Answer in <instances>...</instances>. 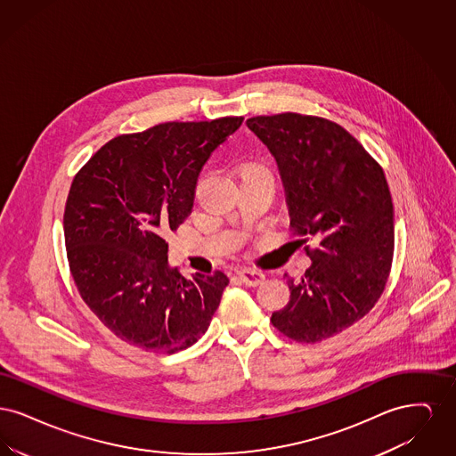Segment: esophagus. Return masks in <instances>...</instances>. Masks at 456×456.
<instances>
[{
  "label": "esophagus",
  "mask_w": 456,
  "mask_h": 456,
  "mask_svg": "<svg viewBox=\"0 0 456 456\" xmlns=\"http://www.w3.org/2000/svg\"><path fill=\"white\" fill-rule=\"evenodd\" d=\"M238 277L242 282L246 283V285H258V283L263 282V279H265L263 272L256 270V268H249V266L239 268Z\"/></svg>",
  "instance_id": "obj_1"
}]
</instances>
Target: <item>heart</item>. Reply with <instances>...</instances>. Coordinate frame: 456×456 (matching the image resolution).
<instances>
[{"instance_id":"obj_1","label":"heart","mask_w":456,"mask_h":456,"mask_svg":"<svg viewBox=\"0 0 456 456\" xmlns=\"http://www.w3.org/2000/svg\"><path fill=\"white\" fill-rule=\"evenodd\" d=\"M260 174H272L270 164L266 160H263V159H246L239 166L240 179L242 177H249V175H260Z\"/></svg>"}]
</instances>
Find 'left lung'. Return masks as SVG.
Instances as JSON below:
<instances>
[{"label":"left lung","instance_id":"1","mask_svg":"<svg viewBox=\"0 0 456 456\" xmlns=\"http://www.w3.org/2000/svg\"><path fill=\"white\" fill-rule=\"evenodd\" d=\"M277 159L290 231L311 266L289 304L272 314L285 337L316 344L357 323L381 297L390 275L395 225L383 167L340 125L299 112L246 121Z\"/></svg>","mask_w":456,"mask_h":456}]
</instances>
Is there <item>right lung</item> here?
Returning <instances> with one entry per match:
<instances>
[{"label":"right lung","instance_id":"obj_1","mask_svg":"<svg viewBox=\"0 0 456 456\" xmlns=\"http://www.w3.org/2000/svg\"><path fill=\"white\" fill-rule=\"evenodd\" d=\"M242 116L162 123L119 134L90 157L66 198V258L80 297L119 340L153 354L191 347L229 279H184L166 236L191 214L201 167Z\"/></svg>","mask_w":456,"mask_h":456}]
</instances>
